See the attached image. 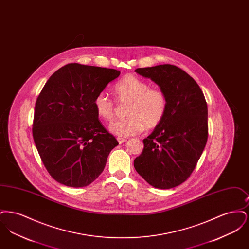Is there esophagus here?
<instances>
[{"label":"esophagus","mask_w":249,"mask_h":249,"mask_svg":"<svg viewBox=\"0 0 249 249\" xmlns=\"http://www.w3.org/2000/svg\"><path fill=\"white\" fill-rule=\"evenodd\" d=\"M127 140L125 138H121V137H118V142L121 144V143H124Z\"/></svg>","instance_id":"obj_1"}]
</instances>
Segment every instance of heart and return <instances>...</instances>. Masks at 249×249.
<instances>
[{
  "label": "heart",
  "mask_w": 249,
  "mask_h": 249,
  "mask_svg": "<svg viewBox=\"0 0 249 249\" xmlns=\"http://www.w3.org/2000/svg\"><path fill=\"white\" fill-rule=\"evenodd\" d=\"M113 92L119 104H128L125 110L127 118L110 125L115 135L127 137L139 134L144 128L158 127L165 117L168 100L159 89H149V84L135 75H126L113 87ZM95 110L99 118L112 121L116 114L115 102L105 92L95 97Z\"/></svg>",
  "instance_id": "heart-1"
}]
</instances>
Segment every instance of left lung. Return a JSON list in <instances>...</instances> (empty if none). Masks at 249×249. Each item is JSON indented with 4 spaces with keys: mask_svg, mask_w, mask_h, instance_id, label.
<instances>
[{
    "mask_svg": "<svg viewBox=\"0 0 249 249\" xmlns=\"http://www.w3.org/2000/svg\"><path fill=\"white\" fill-rule=\"evenodd\" d=\"M135 71L158 84L168 107L161 123L142 140L136 172L157 189H172L190 178L208 138L207 104L201 88L189 73L171 64Z\"/></svg>",
    "mask_w": 249,
    "mask_h": 249,
    "instance_id": "8db88e82",
    "label": "left lung"
}]
</instances>
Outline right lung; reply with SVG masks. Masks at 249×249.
<instances>
[{
  "label": "right lung",
  "instance_id": "obj_1",
  "mask_svg": "<svg viewBox=\"0 0 249 249\" xmlns=\"http://www.w3.org/2000/svg\"><path fill=\"white\" fill-rule=\"evenodd\" d=\"M120 71L69 63L55 71L36 100L33 137L49 175L62 185L83 188L105 169L119 144L104 127L94 99Z\"/></svg>",
  "mask_w": 249,
  "mask_h": 249
}]
</instances>
